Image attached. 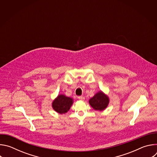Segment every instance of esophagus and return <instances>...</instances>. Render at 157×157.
Segmentation results:
<instances>
[{
	"mask_svg": "<svg viewBox=\"0 0 157 157\" xmlns=\"http://www.w3.org/2000/svg\"><path fill=\"white\" fill-rule=\"evenodd\" d=\"M78 98L81 101H84V97H83V96H79Z\"/></svg>",
	"mask_w": 157,
	"mask_h": 157,
	"instance_id": "obj_1",
	"label": "esophagus"
}]
</instances>
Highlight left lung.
Segmentation results:
<instances>
[{"label": "left lung", "instance_id": "1", "mask_svg": "<svg viewBox=\"0 0 157 157\" xmlns=\"http://www.w3.org/2000/svg\"><path fill=\"white\" fill-rule=\"evenodd\" d=\"M89 104L96 110H104L109 103V97L103 92L99 91L89 101Z\"/></svg>", "mask_w": 157, "mask_h": 157}]
</instances>
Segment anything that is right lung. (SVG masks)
I'll list each match as a JSON object with an SVG mask.
<instances>
[{
  "label": "right lung",
  "instance_id": "obj_1",
  "mask_svg": "<svg viewBox=\"0 0 157 157\" xmlns=\"http://www.w3.org/2000/svg\"><path fill=\"white\" fill-rule=\"evenodd\" d=\"M73 103V99L71 98L59 94L53 101L52 107L58 113L65 114L70 110Z\"/></svg>",
  "mask_w": 157,
  "mask_h": 157
}]
</instances>
